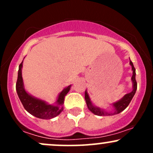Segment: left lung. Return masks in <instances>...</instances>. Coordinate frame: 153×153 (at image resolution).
Here are the masks:
<instances>
[{
    "label": "left lung",
    "mask_w": 153,
    "mask_h": 153,
    "mask_svg": "<svg viewBox=\"0 0 153 153\" xmlns=\"http://www.w3.org/2000/svg\"><path fill=\"white\" fill-rule=\"evenodd\" d=\"M129 64L131 66V70H132V76H131V81H132V91H131L129 94H127L124 95V96L119 101H116V102L112 103V106L114 107V110L112 111H106L103 108H99L94 106L93 103L91 102L89 95L88 94L87 91H85V102H86L88 108L94 114L98 116H112L114 114H118L125 109L129 104L130 101L134 97L135 93L137 91V83L136 79H135V75H136V73H135V68L133 63L131 61H129Z\"/></svg>",
    "instance_id": "1"
}]
</instances>
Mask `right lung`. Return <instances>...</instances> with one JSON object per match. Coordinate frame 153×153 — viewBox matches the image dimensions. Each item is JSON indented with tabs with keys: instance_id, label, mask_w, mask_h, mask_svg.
<instances>
[{
	"instance_id": "obj_1",
	"label": "right lung",
	"mask_w": 153,
	"mask_h": 153,
	"mask_svg": "<svg viewBox=\"0 0 153 153\" xmlns=\"http://www.w3.org/2000/svg\"><path fill=\"white\" fill-rule=\"evenodd\" d=\"M24 61V59H23ZM23 61L19 65L17 78L16 92L24 108L31 115L42 119H50L58 116L63 111V103L66 94L71 90V85L65 88L59 93L54 104H49L44 100L31 96L25 90L22 78Z\"/></svg>"
}]
</instances>
